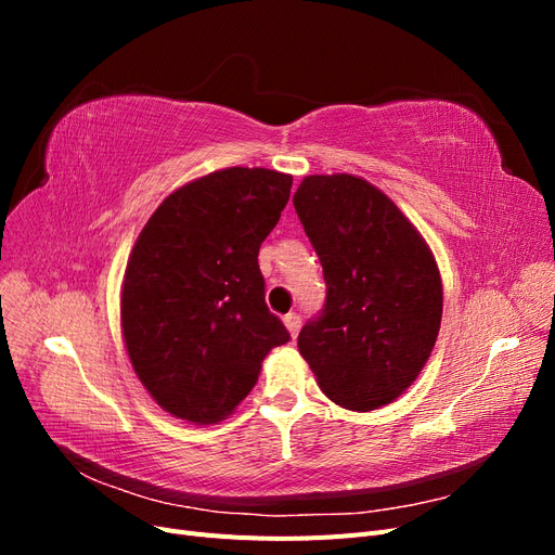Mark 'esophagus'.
I'll return each instance as SVG.
<instances>
[{"label": "esophagus", "instance_id": "34e87169", "mask_svg": "<svg viewBox=\"0 0 555 555\" xmlns=\"http://www.w3.org/2000/svg\"><path fill=\"white\" fill-rule=\"evenodd\" d=\"M284 326H287V331L292 333V338H296L298 331H300V314L289 312L287 317H284Z\"/></svg>", "mask_w": 555, "mask_h": 555}]
</instances>
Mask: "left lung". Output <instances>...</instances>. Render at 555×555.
<instances>
[{
	"mask_svg": "<svg viewBox=\"0 0 555 555\" xmlns=\"http://www.w3.org/2000/svg\"><path fill=\"white\" fill-rule=\"evenodd\" d=\"M294 208L324 268L326 304L298 351L335 405L393 402L422 373L442 322V280L422 233L375 184L308 176Z\"/></svg>",
	"mask_w": 555,
	"mask_h": 555,
	"instance_id": "1",
	"label": "left lung"
}]
</instances>
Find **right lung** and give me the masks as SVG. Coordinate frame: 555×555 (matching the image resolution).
Instances as JSON below:
<instances>
[{
	"mask_svg": "<svg viewBox=\"0 0 555 555\" xmlns=\"http://www.w3.org/2000/svg\"><path fill=\"white\" fill-rule=\"evenodd\" d=\"M289 192L287 173L215 171L166 196L131 249L120 304L127 354L157 405L184 422L231 414L268 351L289 340L266 306L257 261Z\"/></svg>",
	"mask_w": 555,
	"mask_h": 555,
	"instance_id": "right-lung-1",
	"label": "right lung"
}]
</instances>
